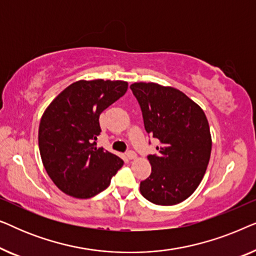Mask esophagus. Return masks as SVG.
I'll return each mask as SVG.
<instances>
[{
  "mask_svg": "<svg viewBox=\"0 0 256 256\" xmlns=\"http://www.w3.org/2000/svg\"><path fill=\"white\" fill-rule=\"evenodd\" d=\"M127 157L129 160H134L136 158V152L134 150H129V152H127Z\"/></svg>",
  "mask_w": 256,
  "mask_h": 256,
  "instance_id": "1",
  "label": "esophagus"
}]
</instances>
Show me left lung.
<instances>
[{
  "label": "left lung",
  "instance_id": "1",
  "mask_svg": "<svg viewBox=\"0 0 256 256\" xmlns=\"http://www.w3.org/2000/svg\"><path fill=\"white\" fill-rule=\"evenodd\" d=\"M130 90L141 107L146 132L160 143L149 155L152 174L140 192L156 205H176L194 194L204 177L212 140L206 115L183 92L154 82Z\"/></svg>",
  "mask_w": 256,
  "mask_h": 256
}]
</instances>
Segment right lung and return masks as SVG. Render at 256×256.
<instances>
[{
    "mask_svg": "<svg viewBox=\"0 0 256 256\" xmlns=\"http://www.w3.org/2000/svg\"><path fill=\"white\" fill-rule=\"evenodd\" d=\"M126 82L80 80L62 90L44 112L38 144L44 168L59 190L87 199L100 194L124 160L96 148L100 114L127 92Z\"/></svg>",
    "mask_w": 256,
    "mask_h": 256,
    "instance_id": "right-lung-1",
    "label": "right lung"
}]
</instances>
